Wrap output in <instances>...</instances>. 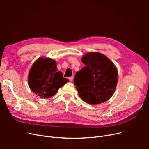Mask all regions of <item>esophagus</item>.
<instances>
[{"instance_id":"obj_1","label":"esophagus","mask_w":149,"mask_h":149,"mask_svg":"<svg viewBox=\"0 0 149 149\" xmlns=\"http://www.w3.org/2000/svg\"><path fill=\"white\" fill-rule=\"evenodd\" d=\"M69 80L70 81H73V79H74V76H71V77L68 78Z\"/></svg>"}]
</instances>
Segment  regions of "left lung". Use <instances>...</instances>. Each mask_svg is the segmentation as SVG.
<instances>
[{
    "mask_svg": "<svg viewBox=\"0 0 149 149\" xmlns=\"http://www.w3.org/2000/svg\"><path fill=\"white\" fill-rule=\"evenodd\" d=\"M85 66L76 72L74 84L79 97L90 104H100L113 95L118 72L109 58L99 52H88L82 57Z\"/></svg>",
    "mask_w": 149,
    "mask_h": 149,
    "instance_id": "obj_1",
    "label": "left lung"
}]
</instances>
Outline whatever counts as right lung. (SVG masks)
Returning a JSON list of instances; mask_svg holds the SVG:
<instances>
[{"mask_svg": "<svg viewBox=\"0 0 149 149\" xmlns=\"http://www.w3.org/2000/svg\"><path fill=\"white\" fill-rule=\"evenodd\" d=\"M55 60L49 58H39L31 66L28 75L30 89L41 98H49L69 80L57 71Z\"/></svg>", "mask_w": 149, "mask_h": 149, "instance_id": "right-lung-1", "label": "right lung"}]
</instances>
